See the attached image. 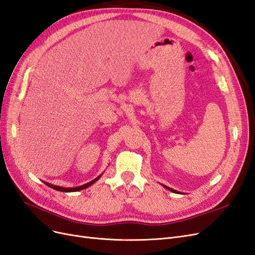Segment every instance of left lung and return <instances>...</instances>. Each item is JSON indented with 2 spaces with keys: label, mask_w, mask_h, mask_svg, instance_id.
Listing matches in <instances>:
<instances>
[{
  "label": "left lung",
  "mask_w": 255,
  "mask_h": 255,
  "mask_svg": "<svg viewBox=\"0 0 255 255\" xmlns=\"http://www.w3.org/2000/svg\"><path fill=\"white\" fill-rule=\"evenodd\" d=\"M163 186L165 187V188H167L168 190H170V191H172V192H177V194H179V191H176V190H173L172 188H170V187H168V186H165V185H163Z\"/></svg>",
  "instance_id": "obj_1"
}]
</instances>
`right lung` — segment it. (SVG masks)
<instances>
[{
  "mask_svg": "<svg viewBox=\"0 0 255 255\" xmlns=\"http://www.w3.org/2000/svg\"><path fill=\"white\" fill-rule=\"evenodd\" d=\"M100 177H101V175H99L98 177H96L95 180H92L91 182H89V183H86V184H84V185H82V186H79V187H71V188H65V187H61V186H56V185H52V184H50V183H45L44 182V184L45 185H48L49 187H51V188H53V189H56V190H58V191H65V192H72V191H79V190H82V189H85V188H87V187H89L90 185H92L94 184L96 181H98Z\"/></svg>",
  "mask_w": 255,
  "mask_h": 255,
  "instance_id": "1",
  "label": "right lung"
}]
</instances>
